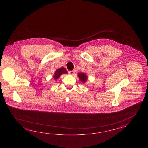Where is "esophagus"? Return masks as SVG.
Wrapping results in <instances>:
<instances>
[{
  "instance_id": "esophagus-1",
  "label": "esophagus",
  "mask_w": 148,
  "mask_h": 148,
  "mask_svg": "<svg viewBox=\"0 0 148 148\" xmlns=\"http://www.w3.org/2000/svg\"><path fill=\"white\" fill-rule=\"evenodd\" d=\"M75 73V71L74 70H72V71H69V73L70 75H73Z\"/></svg>"
}]
</instances>
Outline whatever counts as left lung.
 <instances>
[{
  "mask_svg": "<svg viewBox=\"0 0 148 148\" xmlns=\"http://www.w3.org/2000/svg\"><path fill=\"white\" fill-rule=\"evenodd\" d=\"M78 77L80 81H82V82H85L86 81L87 79V75H86L84 73H80L78 74Z\"/></svg>",
  "mask_w": 148,
  "mask_h": 148,
  "instance_id": "left-lung-1",
  "label": "left lung"
}]
</instances>
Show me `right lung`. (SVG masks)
Returning a JSON list of instances; mask_svg holds the SVG:
<instances>
[{
    "instance_id": "right-lung-1",
    "label": "right lung",
    "mask_w": 148,
    "mask_h": 148,
    "mask_svg": "<svg viewBox=\"0 0 148 148\" xmlns=\"http://www.w3.org/2000/svg\"><path fill=\"white\" fill-rule=\"evenodd\" d=\"M63 73H67V71L66 69L64 68H61L60 69H58L57 70V71H56L54 75V79H57L59 78V77H60V75H61Z\"/></svg>"
}]
</instances>
